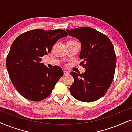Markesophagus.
<instances>
[{"instance_id":"34e87169","label":"esophagus","mask_w":132,"mask_h":132,"mask_svg":"<svg viewBox=\"0 0 132 132\" xmlns=\"http://www.w3.org/2000/svg\"><path fill=\"white\" fill-rule=\"evenodd\" d=\"M63 72H64V76H66V75H68L69 74V72L68 71H66V70H64V71H63Z\"/></svg>"}]
</instances>
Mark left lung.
<instances>
[{"label":"left lung","mask_w":132,"mask_h":132,"mask_svg":"<svg viewBox=\"0 0 132 132\" xmlns=\"http://www.w3.org/2000/svg\"><path fill=\"white\" fill-rule=\"evenodd\" d=\"M81 43L79 57L86 69L82 74L71 72L74 82L69 88L75 99L84 102L99 99L105 94L113 80L116 56L113 44L107 36L93 28L66 30Z\"/></svg>","instance_id":"obj_1"}]
</instances>
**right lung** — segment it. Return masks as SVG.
Segmentation results:
<instances>
[{
    "label": "right lung",
    "instance_id": "right-lung-1",
    "mask_svg": "<svg viewBox=\"0 0 132 132\" xmlns=\"http://www.w3.org/2000/svg\"><path fill=\"white\" fill-rule=\"evenodd\" d=\"M63 30L36 29L20 35L11 44L6 57V69L20 94L32 101H41L51 94L63 75L61 68L52 69L41 63L58 39L66 37Z\"/></svg>",
    "mask_w": 132,
    "mask_h": 132
}]
</instances>
